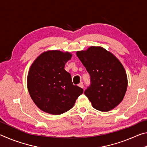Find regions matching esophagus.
<instances>
[{
    "mask_svg": "<svg viewBox=\"0 0 147 147\" xmlns=\"http://www.w3.org/2000/svg\"><path fill=\"white\" fill-rule=\"evenodd\" d=\"M78 86L80 87V88H84V84H83V82H80L79 84H78Z\"/></svg>",
    "mask_w": 147,
    "mask_h": 147,
    "instance_id": "obj_1",
    "label": "esophagus"
}]
</instances>
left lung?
<instances>
[{
  "label": "left lung",
  "instance_id": "8db88e82",
  "mask_svg": "<svg viewBox=\"0 0 147 147\" xmlns=\"http://www.w3.org/2000/svg\"><path fill=\"white\" fill-rule=\"evenodd\" d=\"M76 55L90 75V85L84 94L94 108L101 111L113 109L123 100L128 86L123 65L102 47H91Z\"/></svg>",
  "mask_w": 147,
  "mask_h": 147
}]
</instances>
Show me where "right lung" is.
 Listing matches in <instances>:
<instances>
[{"label": "right lung", "mask_w": 147, "mask_h": 147, "mask_svg": "<svg viewBox=\"0 0 147 147\" xmlns=\"http://www.w3.org/2000/svg\"><path fill=\"white\" fill-rule=\"evenodd\" d=\"M72 55L51 51L42 53L32 63L27 78L32 100L42 111L59 115L73 108L83 89L74 86L64 69Z\"/></svg>", "instance_id": "1"}]
</instances>
